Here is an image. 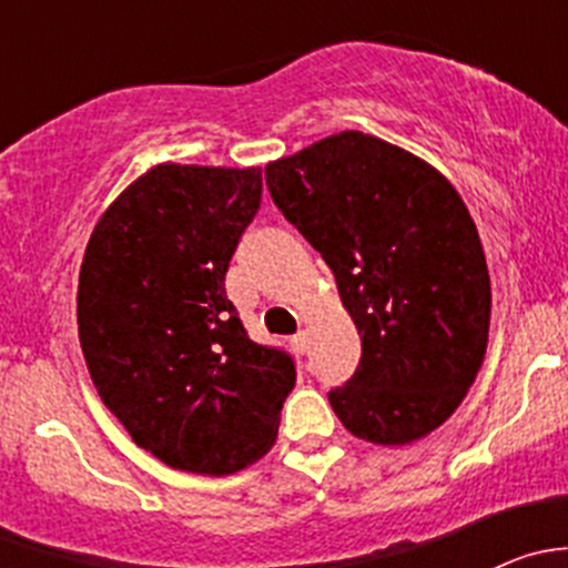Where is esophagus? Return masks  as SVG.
<instances>
[{"instance_id":"1","label":"esophagus","mask_w":568,"mask_h":568,"mask_svg":"<svg viewBox=\"0 0 568 568\" xmlns=\"http://www.w3.org/2000/svg\"><path fill=\"white\" fill-rule=\"evenodd\" d=\"M291 343H294L296 352L305 354V352H307V332H296V335L291 337Z\"/></svg>"}]
</instances>
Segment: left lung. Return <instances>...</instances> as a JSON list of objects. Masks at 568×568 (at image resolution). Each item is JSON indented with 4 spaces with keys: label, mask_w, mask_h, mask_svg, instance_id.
Returning a JSON list of instances; mask_svg holds the SVG:
<instances>
[{
    "label": "left lung",
    "mask_w": 568,
    "mask_h": 568,
    "mask_svg": "<svg viewBox=\"0 0 568 568\" xmlns=\"http://www.w3.org/2000/svg\"><path fill=\"white\" fill-rule=\"evenodd\" d=\"M285 220L332 268L363 341L329 390L354 437L409 445L473 387L489 341L491 285L478 227L432 164L363 131H341L266 164Z\"/></svg>",
    "instance_id": "obj_1"
}]
</instances>
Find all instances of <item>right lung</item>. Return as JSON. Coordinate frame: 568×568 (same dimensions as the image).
<instances>
[{"instance_id":"obj_1","label":"right lung","mask_w":568,"mask_h":568,"mask_svg":"<svg viewBox=\"0 0 568 568\" xmlns=\"http://www.w3.org/2000/svg\"><path fill=\"white\" fill-rule=\"evenodd\" d=\"M261 170L156 164L104 211L79 272L93 385L168 467L231 475L274 445L294 359L250 341L225 294Z\"/></svg>"}]
</instances>
